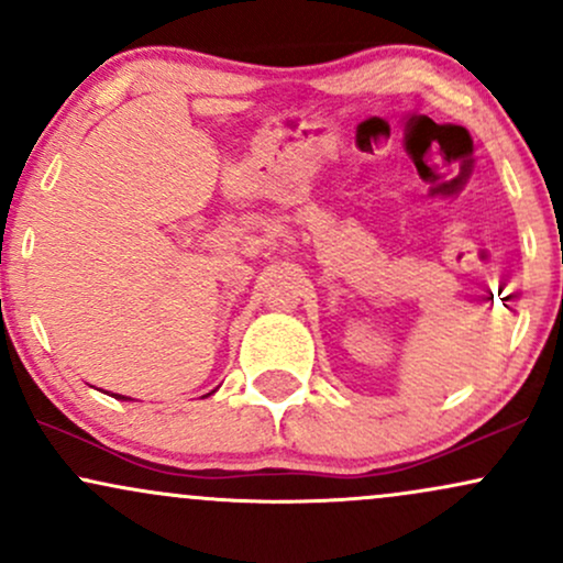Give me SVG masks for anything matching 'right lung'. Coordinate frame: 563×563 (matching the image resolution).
I'll return each instance as SVG.
<instances>
[{"label":"right lung","mask_w":563,"mask_h":563,"mask_svg":"<svg viewBox=\"0 0 563 563\" xmlns=\"http://www.w3.org/2000/svg\"><path fill=\"white\" fill-rule=\"evenodd\" d=\"M209 394H214V391H209ZM209 394H206V397H209ZM111 397H115V399H124V402H126V399H132V397H124V394H111Z\"/></svg>","instance_id":"right-lung-1"}]
</instances>
